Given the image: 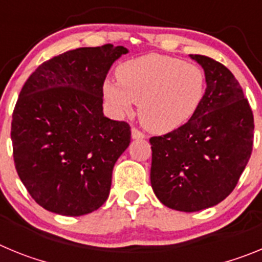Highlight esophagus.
Wrapping results in <instances>:
<instances>
[{"label":"esophagus","instance_id":"esophagus-1","mask_svg":"<svg viewBox=\"0 0 262 262\" xmlns=\"http://www.w3.org/2000/svg\"><path fill=\"white\" fill-rule=\"evenodd\" d=\"M131 136H133V139H143L145 138L144 133H142L140 129L136 128V127H133V129H131Z\"/></svg>","mask_w":262,"mask_h":262}]
</instances>
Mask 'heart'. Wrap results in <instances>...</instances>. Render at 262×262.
Returning a JSON list of instances; mask_svg holds the SVG:
<instances>
[{"instance_id":"obj_1","label":"heart","mask_w":262,"mask_h":262,"mask_svg":"<svg viewBox=\"0 0 262 262\" xmlns=\"http://www.w3.org/2000/svg\"><path fill=\"white\" fill-rule=\"evenodd\" d=\"M117 82L105 81L103 96L118 117L133 113L154 134H168L186 124L200 108L206 93L201 67L177 57L149 53L122 62Z\"/></svg>"}]
</instances>
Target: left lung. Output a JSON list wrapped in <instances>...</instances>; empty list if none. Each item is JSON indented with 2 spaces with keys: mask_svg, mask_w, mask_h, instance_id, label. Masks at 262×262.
I'll use <instances>...</instances> for the list:
<instances>
[{
  "mask_svg": "<svg viewBox=\"0 0 262 262\" xmlns=\"http://www.w3.org/2000/svg\"><path fill=\"white\" fill-rule=\"evenodd\" d=\"M206 76L200 108L186 124L152 145L151 185L160 202L194 212L232 193L253 148V113L228 68L211 57L190 55Z\"/></svg>",
  "mask_w": 262,
  "mask_h": 262,
  "instance_id": "obj_1",
  "label": "left lung"
}]
</instances>
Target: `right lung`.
<instances>
[{
    "label": "right lung",
    "mask_w": 262,
    "mask_h": 262,
    "mask_svg": "<svg viewBox=\"0 0 262 262\" xmlns=\"http://www.w3.org/2000/svg\"><path fill=\"white\" fill-rule=\"evenodd\" d=\"M127 52L113 45L67 51L40 64L23 85L11 120L14 164L43 209L80 216L107 200L131 128L103 115V82Z\"/></svg>",
    "instance_id": "obj_1"
}]
</instances>
